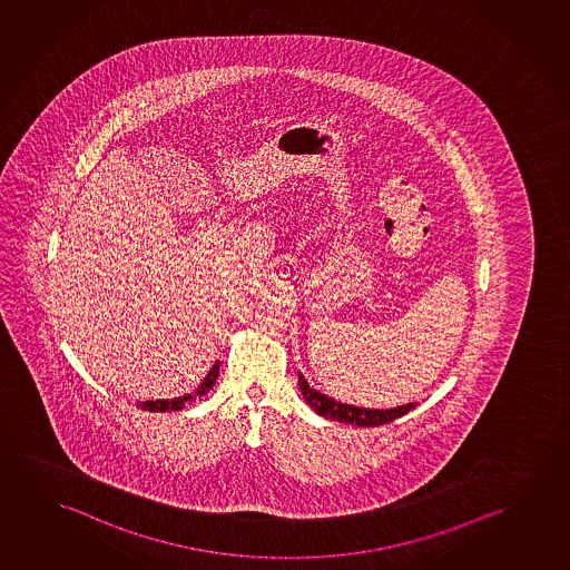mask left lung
Wrapping results in <instances>:
<instances>
[{
  "label": "left lung",
  "mask_w": 570,
  "mask_h": 570,
  "mask_svg": "<svg viewBox=\"0 0 570 570\" xmlns=\"http://www.w3.org/2000/svg\"><path fill=\"white\" fill-rule=\"evenodd\" d=\"M297 383H299L305 403L312 406L315 413L325 416L328 421L346 422V424H356V426H382V424H387L409 411H413L416 406V403H406V405L395 406V409H362V406L338 403L335 399L313 390L302 374H297Z\"/></svg>",
  "instance_id": "obj_1"
}]
</instances>
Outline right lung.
<instances>
[{"instance_id":"obj_1","label":"right lung","mask_w":570,"mask_h":570,"mask_svg":"<svg viewBox=\"0 0 570 570\" xmlns=\"http://www.w3.org/2000/svg\"><path fill=\"white\" fill-rule=\"evenodd\" d=\"M219 372V362H216L214 366H212L208 375L204 377L203 383L196 387L195 393H187V395H183V397L175 399H156V401H144V403H138L140 409L144 411H151V413H165V411H180L185 403H195L198 399H203L208 391L214 387V383L218 380Z\"/></svg>"}]
</instances>
